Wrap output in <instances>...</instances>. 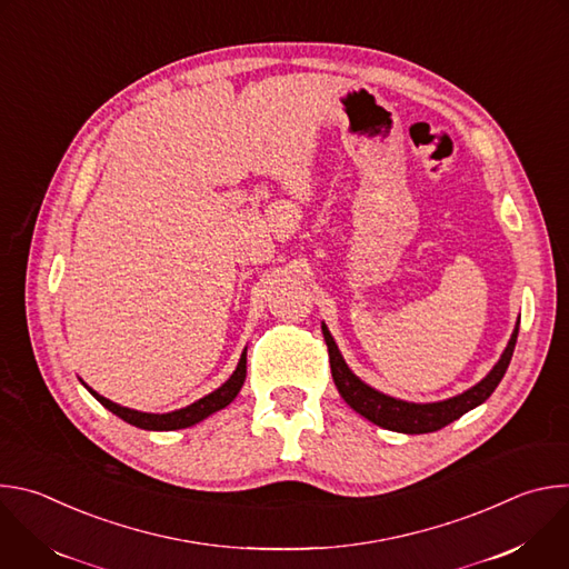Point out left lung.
Masks as SVG:
<instances>
[{"mask_svg": "<svg viewBox=\"0 0 569 569\" xmlns=\"http://www.w3.org/2000/svg\"><path fill=\"white\" fill-rule=\"evenodd\" d=\"M518 329H520V317L516 321V329H513L511 340H509L507 349L502 351L500 360L477 385H472L470 389H466L452 398H446V400L412 402V400H400V398L387 396V393L373 389L371 385H367L365 380H360L345 362L329 327L321 321V333L329 347L333 382H336L340 396L367 421H371L385 430L402 432V435L437 432V430L446 428L448 423L457 421L459 417H463L466 412L475 410L477 405H481L486 398H489L509 369V362H511V356L516 349V340H518Z\"/></svg>", "mask_w": 569, "mask_h": 569, "instance_id": "obj_1", "label": "left lung"}]
</instances>
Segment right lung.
I'll use <instances>...</instances> for the list:
<instances>
[{
	"label": "right lung",
	"mask_w": 569,
	"mask_h": 569,
	"mask_svg": "<svg viewBox=\"0 0 569 569\" xmlns=\"http://www.w3.org/2000/svg\"><path fill=\"white\" fill-rule=\"evenodd\" d=\"M246 373H248V347L242 349L240 353V360L233 369V373L218 387L213 389L211 393L202 396L200 400L187 405V408H180V410H173V412H164V415H152V412H139V410H130V408H123V405L119 402H112L110 398L101 396L99 391H94L92 387H88L83 380V387L103 405L106 410H110L112 415H117L119 419H123L126 423L134 426V428H141V430H154V432H171V430H182V428H191L200 421H204L207 417L224 410L227 405L238 396L242 382H246Z\"/></svg>",
	"instance_id": "add662e5"
}]
</instances>
